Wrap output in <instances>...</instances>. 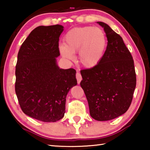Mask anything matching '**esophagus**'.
Masks as SVG:
<instances>
[{
    "label": "esophagus",
    "instance_id": "1",
    "mask_svg": "<svg viewBox=\"0 0 150 150\" xmlns=\"http://www.w3.org/2000/svg\"><path fill=\"white\" fill-rule=\"evenodd\" d=\"M76 78H77V83L78 84H80L81 80H82V77H81V74L79 72H77L76 73Z\"/></svg>",
    "mask_w": 150,
    "mask_h": 150
}]
</instances>
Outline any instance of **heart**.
<instances>
[{"mask_svg":"<svg viewBox=\"0 0 150 150\" xmlns=\"http://www.w3.org/2000/svg\"><path fill=\"white\" fill-rule=\"evenodd\" d=\"M106 47V38L98 27L84 26L70 30L64 38V45L59 46L61 54L69 60L74 59L79 53V60L83 67L93 68L103 59Z\"/></svg>","mask_w":150,"mask_h":150,"instance_id":"heart-1","label":"heart"}]
</instances>
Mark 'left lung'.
Returning <instances> with one entry per match:
<instances>
[{"label":"left lung","instance_id":"1","mask_svg":"<svg viewBox=\"0 0 150 150\" xmlns=\"http://www.w3.org/2000/svg\"><path fill=\"white\" fill-rule=\"evenodd\" d=\"M107 38L103 59L95 67L81 71L91 117L98 121L112 120L130 107L136 85L134 60L120 35L102 22Z\"/></svg>","mask_w":150,"mask_h":150}]
</instances>
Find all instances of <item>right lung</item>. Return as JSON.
I'll use <instances>...</instances> for the list:
<instances>
[{
	"label": "right lung",
	"instance_id": "right-lung-1",
	"mask_svg": "<svg viewBox=\"0 0 150 150\" xmlns=\"http://www.w3.org/2000/svg\"><path fill=\"white\" fill-rule=\"evenodd\" d=\"M62 25L40 26L30 32L18 54L15 91L23 112L36 120L56 122L64 116L66 96L77 85L76 71L60 69Z\"/></svg>",
	"mask_w": 150,
	"mask_h": 150
}]
</instances>
